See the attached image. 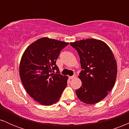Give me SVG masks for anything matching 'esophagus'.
Instances as JSON below:
<instances>
[{"label": "esophagus", "mask_w": 129, "mask_h": 129, "mask_svg": "<svg viewBox=\"0 0 129 129\" xmlns=\"http://www.w3.org/2000/svg\"><path fill=\"white\" fill-rule=\"evenodd\" d=\"M76 75H73V76H70L69 78H70V79H75V78H76Z\"/></svg>", "instance_id": "esophagus-1"}]
</instances>
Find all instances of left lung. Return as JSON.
<instances>
[{
	"label": "left lung",
	"mask_w": 129,
	"mask_h": 129,
	"mask_svg": "<svg viewBox=\"0 0 129 129\" xmlns=\"http://www.w3.org/2000/svg\"><path fill=\"white\" fill-rule=\"evenodd\" d=\"M70 45L78 51L82 70L79 78L82 86L76 90L78 98L88 104L106 97L116 81L117 64L110 47L95 39L81 40Z\"/></svg>",
	"instance_id": "8db88e82"
}]
</instances>
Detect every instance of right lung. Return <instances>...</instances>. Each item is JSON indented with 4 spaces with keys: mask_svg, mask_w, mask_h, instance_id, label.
Wrapping results in <instances>:
<instances>
[{
    "mask_svg": "<svg viewBox=\"0 0 129 129\" xmlns=\"http://www.w3.org/2000/svg\"><path fill=\"white\" fill-rule=\"evenodd\" d=\"M68 45L42 38L29 45L22 56L19 75L22 84L28 94L41 104L50 106L58 101L67 85L68 77L59 74L56 62Z\"/></svg>",
    "mask_w": 129,
    "mask_h": 129,
    "instance_id": "obj_1",
    "label": "right lung"
}]
</instances>
